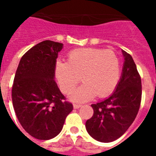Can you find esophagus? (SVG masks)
<instances>
[{"label": "esophagus", "mask_w": 156, "mask_h": 156, "mask_svg": "<svg viewBox=\"0 0 156 156\" xmlns=\"http://www.w3.org/2000/svg\"><path fill=\"white\" fill-rule=\"evenodd\" d=\"M81 107H82V105H81V104H73V108L78 109V108H81Z\"/></svg>", "instance_id": "1"}]
</instances>
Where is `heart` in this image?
<instances>
[{
	"instance_id": "heart-1",
	"label": "heart",
	"mask_w": 156,
	"mask_h": 156,
	"mask_svg": "<svg viewBox=\"0 0 156 156\" xmlns=\"http://www.w3.org/2000/svg\"><path fill=\"white\" fill-rule=\"evenodd\" d=\"M55 74L65 94L73 91L81 77L84 83L73 91L70 100L85 102L95 95L104 97L113 91L121 75L120 61L112 51L79 48L69 53L68 61H56Z\"/></svg>"
}]
</instances>
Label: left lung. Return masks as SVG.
I'll list each match as a JSON object with an SVG mask.
<instances>
[{
	"label": "left lung",
	"instance_id": "obj_1",
	"mask_svg": "<svg viewBox=\"0 0 156 156\" xmlns=\"http://www.w3.org/2000/svg\"><path fill=\"white\" fill-rule=\"evenodd\" d=\"M122 51L124 64L120 80L108 99L91 104L94 114L86 122V129L94 139L113 142L132 125L139 110L142 83L132 56Z\"/></svg>",
	"mask_w": 156,
	"mask_h": 156
}]
</instances>
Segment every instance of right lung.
Instances as JSON below:
<instances>
[{
  "label": "right lung",
  "mask_w": 156,
  "mask_h": 156,
  "mask_svg": "<svg viewBox=\"0 0 156 156\" xmlns=\"http://www.w3.org/2000/svg\"><path fill=\"white\" fill-rule=\"evenodd\" d=\"M63 44L44 40L21 58L16 71L12 101L16 116L30 136L48 140L58 135L73 105L55 82V65Z\"/></svg>",
  "instance_id": "right-lung-1"
}]
</instances>
